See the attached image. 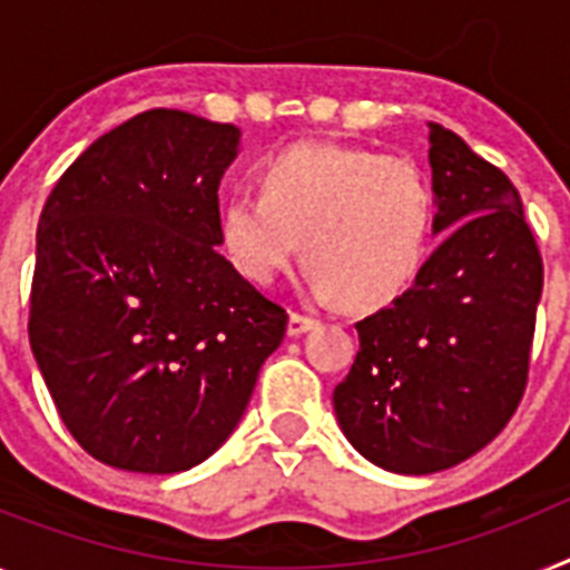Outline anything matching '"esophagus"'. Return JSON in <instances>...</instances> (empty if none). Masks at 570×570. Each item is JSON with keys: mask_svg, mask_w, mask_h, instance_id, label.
Masks as SVG:
<instances>
[{"mask_svg": "<svg viewBox=\"0 0 570 570\" xmlns=\"http://www.w3.org/2000/svg\"><path fill=\"white\" fill-rule=\"evenodd\" d=\"M315 327V318L313 315H304V313H293L289 315V336H301V333H307V330Z\"/></svg>", "mask_w": 570, "mask_h": 570, "instance_id": "obj_1", "label": "esophagus"}]
</instances>
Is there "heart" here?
<instances>
[{
	"label": "heart",
	"mask_w": 570,
	"mask_h": 570,
	"mask_svg": "<svg viewBox=\"0 0 570 570\" xmlns=\"http://www.w3.org/2000/svg\"><path fill=\"white\" fill-rule=\"evenodd\" d=\"M432 226L434 190L417 161L344 145L277 153L261 188L234 190L219 219L228 257L248 281L269 284L304 243L315 293L358 309L409 289Z\"/></svg>",
	"instance_id": "heart-1"
}]
</instances>
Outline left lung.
I'll list each match as a JSON object with an SVG mask.
<instances>
[{"instance_id": "1", "label": "left lung", "mask_w": 570, "mask_h": 570, "mask_svg": "<svg viewBox=\"0 0 570 570\" xmlns=\"http://www.w3.org/2000/svg\"><path fill=\"white\" fill-rule=\"evenodd\" d=\"M429 141L443 240L411 289L356 322V358L333 391L344 438L400 475L466 461L513 417L544 281L513 181L440 124Z\"/></svg>"}]
</instances>
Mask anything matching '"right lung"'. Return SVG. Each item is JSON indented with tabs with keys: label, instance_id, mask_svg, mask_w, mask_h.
<instances>
[{
	"label": "right lung",
	"instance_id": "right-lung-1",
	"mask_svg": "<svg viewBox=\"0 0 570 570\" xmlns=\"http://www.w3.org/2000/svg\"><path fill=\"white\" fill-rule=\"evenodd\" d=\"M234 124L147 109L57 179L37 226L28 338L98 461L190 470L226 443L289 315L217 246Z\"/></svg>",
	"mask_w": 570,
	"mask_h": 570
}]
</instances>
